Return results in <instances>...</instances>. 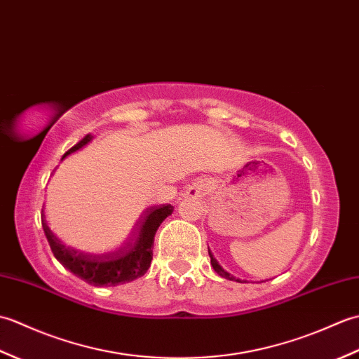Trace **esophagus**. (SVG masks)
Segmentation results:
<instances>
[{"label":"esophagus","instance_id":"1","mask_svg":"<svg viewBox=\"0 0 359 359\" xmlns=\"http://www.w3.org/2000/svg\"><path fill=\"white\" fill-rule=\"evenodd\" d=\"M203 191H205V184H203V182H196L194 185H191V187L188 188L187 194L189 197H202Z\"/></svg>","mask_w":359,"mask_h":359}]
</instances>
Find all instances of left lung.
<instances>
[{
    "mask_svg": "<svg viewBox=\"0 0 359 359\" xmlns=\"http://www.w3.org/2000/svg\"><path fill=\"white\" fill-rule=\"evenodd\" d=\"M208 255H210V257H211V265H212V269H215V271L219 274V276H222V278H225V279H228V280H236V282H241L239 279H236L233 274H230L228 271H225L222 266L219 265V262L216 261V257L211 255V251H210V248H208Z\"/></svg>",
    "mask_w": 359,
    "mask_h": 359,
    "instance_id": "left-lung-1",
    "label": "left lung"
}]
</instances>
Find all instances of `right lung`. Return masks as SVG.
<instances>
[{"mask_svg": "<svg viewBox=\"0 0 359 359\" xmlns=\"http://www.w3.org/2000/svg\"><path fill=\"white\" fill-rule=\"evenodd\" d=\"M90 140H93V135H85L77 144H74L66 152L65 157L83 148ZM172 211L174 207H171V205H160V207L148 208L139 219L131 238L126 241L125 245L103 255H90L86 251L74 248L72 245H67L50 230L44 215L41 216V225L53 256L57 257V261L66 270H69L75 276L90 285L116 287L140 278L148 271L152 261V245H154L157 228Z\"/></svg>", "mask_w": 359, "mask_h": 359, "instance_id": "obj_1", "label": "right lung"}]
</instances>
